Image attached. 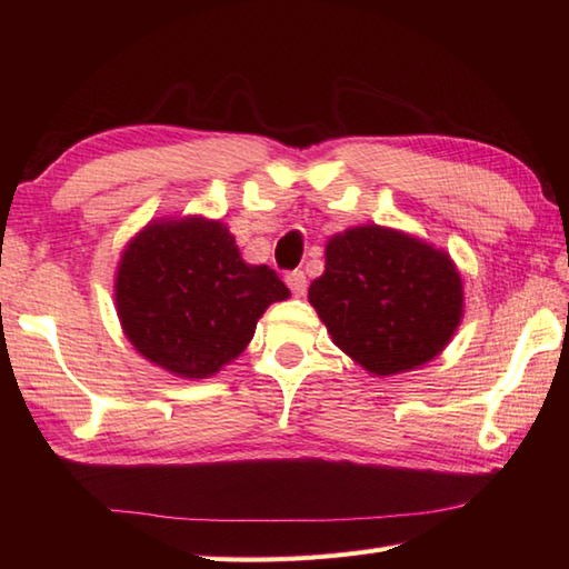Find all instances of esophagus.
Listing matches in <instances>:
<instances>
[{
	"mask_svg": "<svg viewBox=\"0 0 569 569\" xmlns=\"http://www.w3.org/2000/svg\"><path fill=\"white\" fill-rule=\"evenodd\" d=\"M286 283H288V288H291L293 296H306V291H308V278L303 271H298V269L286 273Z\"/></svg>",
	"mask_w": 569,
	"mask_h": 569,
	"instance_id": "obj_1",
	"label": "esophagus"
}]
</instances>
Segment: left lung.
Here are the masks:
<instances>
[{
	"label": "left lung",
	"mask_w": 569,
	"mask_h": 569,
	"mask_svg": "<svg viewBox=\"0 0 569 569\" xmlns=\"http://www.w3.org/2000/svg\"><path fill=\"white\" fill-rule=\"evenodd\" d=\"M308 298L332 342L377 377L426 365L462 318V281L450 257L377 224L330 239Z\"/></svg>",
	"instance_id": "1"
}]
</instances>
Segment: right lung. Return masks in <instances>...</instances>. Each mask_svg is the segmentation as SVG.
<instances>
[{
  "label": "right lung",
  "instance_id": "1",
  "mask_svg": "<svg viewBox=\"0 0 569 569\" xmlns=\"http://www.w3.org/2000/svg\"><path fill=\"white\" fill-rule=\"evenodd\" d=\"M114 288L129 342L186 379L212 377L239 357L261 312L288 298L273 269L241 261L229 229L200 217L143 229Z\"/></svg>",
  "mask_w": 569,
  "mask_h": 569
}]
</instances>
